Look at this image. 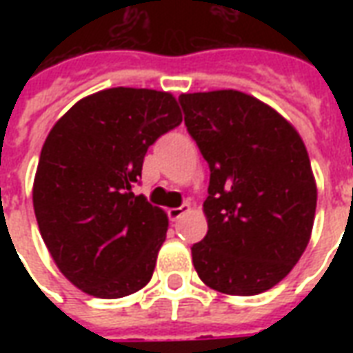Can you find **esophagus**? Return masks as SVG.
<instances>
[{"mask_svg":"<svg viewBox=\"0 0 353 353\" xmlns=\"http://www.w3.org/2000/svg\"><path fill=\"white\" fill-rule=\"evenodd\" d=\"M191 210V206L189 204H183V206H179V208H170L168 210V217L172 219V221H177L179 217L183 214H187Z\"/></svg>","mask_w":353,"mask_h":353,"instance_id":"obj_1","label":"esophagus"}]
</instances>
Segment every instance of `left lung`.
Listing matches in <instances>:
<instances>
[{
    "label": "left lung",
    "instance_id": "1",
    "mask_svg": "<svg viewBox=\"0 0 353 353\" xmlns=\"http://www.w3.org/2000/svg\"><path fill=\"white\" fill-rule=\"evenodd\" d=\"M179 103L210 166L208 234L192 244V265L215 291L263 293L291 272L310 240L318 191L306 147L250 94H181Z\"/></svg>",
    "mask_w": 353,
    "mask_h": 353
}]
</instances>
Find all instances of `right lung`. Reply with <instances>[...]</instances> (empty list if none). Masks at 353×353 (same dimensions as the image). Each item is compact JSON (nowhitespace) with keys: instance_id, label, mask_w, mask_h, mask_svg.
<instances>
[{"instance_id":"add662e5","label":"right lung","mask_w":353,"mask_h":353,"mask_svg":"<svg viewBox=\"0 0 353 353\" xmlns=\"http://www.w3.org/2000/svg\"><path fill=\"white\" fill-rule=\"evenodd\" d=\"M181 121L170 92L117 87L79 100L49 132L35 219L60 272L81 291L121 299L151 280L168 217L132 187L147 149Z\"/></svg>"}]
</instances>
